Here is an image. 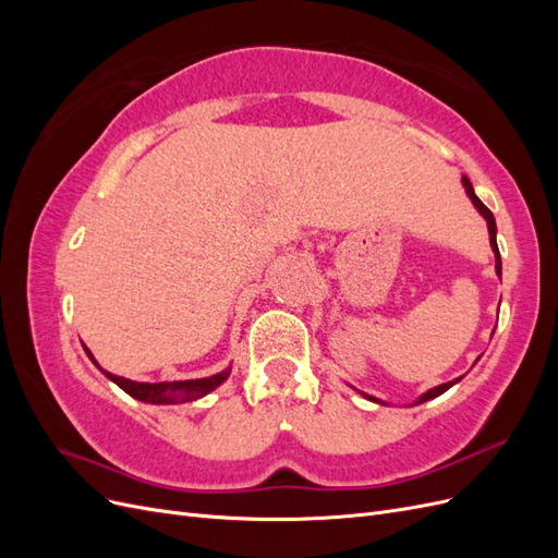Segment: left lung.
I'll list each match as a JSON object with an SVG mask.
<instances>
[{
  "instance_id": "8db88e82",
  "label": "left lung",
  "mask_w": 558,
  "mask_h": 558,
  "mask_svg": "<svg viewBox=\"0 0 558 558\" xmlns=\"http://www.w3.org/2000/svg\"><path fill=\"white\" fill-rule=\"evenodd\" d=\"M463 185H465V193L470 195V199H472V205H475L477 209H480V214L486 218V226H488V240H492V248H494V253H496V272H498V277H500V251H498V244H496V218H494V214L488 211V207L484 205V202L475 195V191H472V183H470V179L468 177H463ZM456 381L459 379H453V381H449V384H440V386H435V388H430L428 393H424L418 398V402H426V400H430V398H437L440 393H445L449 386H453ZM365 398H369V396H365ZM369 400H375V398H369Z\"/></svg>"
}]
</instances>
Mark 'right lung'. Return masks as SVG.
I'll return each mask as SVG.
<instances>
[{
	"instance_id": "add662e5",
	"label": "right lung",
	"mask_w": 558,
	"mask_h": 558,
	"mask_svg": "<svg viewBox=\"0 0 558 558\" xmlns=\"http://www.w3.org/2000/svg\"><path fill=\"white\" fill-rule=\"evenodd\" d=\"M88 356L93 359V353L86 349ZM95 363V359H93ZM97 365V363H95ZM99 367V365H97ZM102 369V367H99ZM105 373V369H102ZM113 384H118L123 391L132 398H137L142 402H150V404H172V402H191L197 400L202 396H207L209 391L218 384H223L230 375V369H223L214 377H205V379H189V381H160V384H144V381H130L125 377H116L111 373H105Z\"/></svg>"
}]
</instances>
